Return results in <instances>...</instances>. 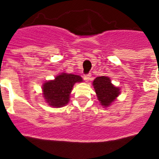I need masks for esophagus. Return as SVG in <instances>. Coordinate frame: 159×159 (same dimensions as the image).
Segmentation results:
<instances>
[{
	"label": "esophagus",
	"instance_id": "obj_1",
	"mask_svg": "<svg viewBox=\"0 0 159 159\" xmlns=\"http://www.w3.org/2000/svg\"><path fill=\"white\" fill-rule=\"evenodd\" d=\"M90 75H84V80H85V82H88L90 80Z\"/></svg>",
	"mask_w": 159,
	"mask_h": 159
}]
</instances>
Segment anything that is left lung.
<instances>
[{
  "mask_svg": "<svg viewBox=\"0 0 159 159\" xmlns=\"http://www.w3.org/2000/svg\"><path fill=\"white\" fill-rule=\"evenodd\" d=\"M97 99L103 107H108L116 100L120 94V88L116 87L107 76H99L92 83Z\"/></svg>",
  "mask_w": 159,
  "mask_h": 159,
  "instance_id": "left-lung-1",
  "label": "left lung"
}]
</instances>
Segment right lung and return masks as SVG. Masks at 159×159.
<instances>
[{
    "mask_svg": "<svg viewBox=\"0 0 159 159\" xmlns=\"http://www.w3.org/2000/svg\"><path fill=\"white\" fill-rule=\"evenodd\" d=\"M83 82L82 77L71 73L62 72L54 80L46 81L42 85V95L49 106L62 107L68 103L74 84Z\"/></svg>",
    "mask_w": 159,
    "mask_h": 159,
    "instance_id": "obj_1",
    "label": "right lung"
}]
</instances>
